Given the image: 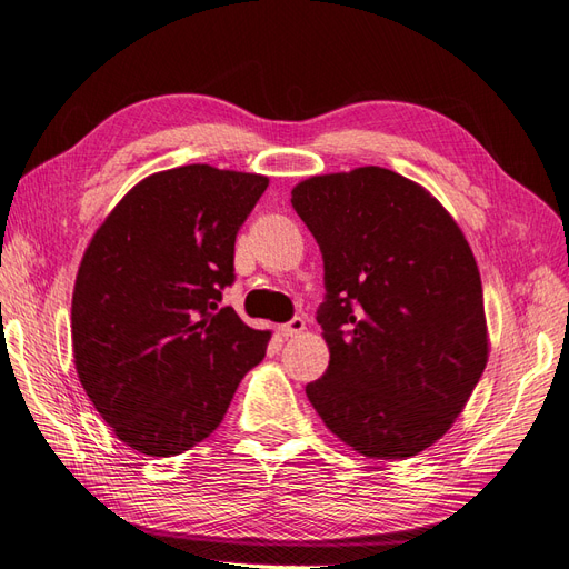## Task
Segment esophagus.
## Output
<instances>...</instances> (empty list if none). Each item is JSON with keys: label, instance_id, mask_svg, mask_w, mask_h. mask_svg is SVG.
I'll list each match as a JSON object with an SVG mask.
<instances>
[{"label": "esophagus", "instance_id": "obj_1", "mask_svg": "<svg viewBox=\"0 0 569 569\" xmlns=\"http://www.w3.org/2000/svg\"><path fill=\"white\" fill-rule=\"evenodd\" d=\"M279 331H281V336H286V338H293V336H298V333L305 331V319H302V317H293L290 321H286Z\"/></svg>", "mask_w": 569, "mask_h": 569}]
</instances>
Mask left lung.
Instances as JSON below:
<instances>
[{
    "mask_svg": "<svg viewBox=\"0 0 569 569\" xmlns=\"http://www.w3.org/2000/svg\"><path fill=\"white\" fill-rule=\"evenodd\" d=\"M290 202L327 288L317 321L331 360L307 398L362 456H417L450 429L489 360L475 254L441 202L381 167L312 176Z\"/></svg>",
    "mask_w": 569,
    "mask_h": 569,
    "instance_id": "obj_1",
    "label": "left lung"
}]
</instances>
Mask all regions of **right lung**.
Masks as SVG:
<instances>
[{
    "instance_id": "1",
    "label": "right lung",
    "mask_w": 569,
    "mask_h": 569,
    "mask_svg": "<svg viewBox=\"0 0 569 569\" xmlns=\"http://www.w3.org/2000/svg\"><path fill=\"white\" fill-rule=\"evenodd\" d=\"M267 176L190 164L140 181L80 262L71 336L78 379L126 446L171 458L212 433L271 331L219 307L233 248Z\"/></svg>"
}]
</instances>
